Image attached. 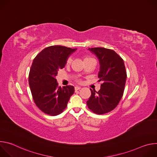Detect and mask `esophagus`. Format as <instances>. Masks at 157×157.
<instances>
[{"instance_id":"obj_1","label":"esophagus","mask_w":157,"mask_h":157,"mask_svg":"<svg viewBox=\"0 0 157 157\" xmlns=\"http://www.w3.org/2000/svg\"><path fill=\"white\" fill-rule=\"evenodd\" d=\"M80 89H81V87H79V86H75V91H78V90H79Z\"/></svg>"}]
</instances>
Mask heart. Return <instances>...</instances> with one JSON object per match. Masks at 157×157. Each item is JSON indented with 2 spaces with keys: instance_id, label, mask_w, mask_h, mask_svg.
Returning a JSON list of instances; mask_svg holds the SVG:
<instances>
[{
  "instance_id": "1",
  "label": "heart",
  "mask_w": 157,
  "mask_h": 157,
  "mask_svg": "<svg viewBox=\"0 0 157 157\" xmlns=\"http://www.w3.org/2000/svg\"><path fill=\"white\" fill-rule=\"evenodd\" d=\"M89 58H89V57H86L84 59H89ZM71 61H72V59H71V57H70V58H68V59H67V60H66V64H70L71 63Z\"/></svg>"
}]
</instances>
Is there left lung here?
Wrapping results in <instances>:
<instances>
[{
    "instance_id": "1",
    "label": "left lung",
    "mask_w": 157,
    "mask_h": 157,
    "mask_svg": "<svg viewBox=\"0 0 157 157\" xmlns=\"http://www.w3.org/2000/svg\"><path fill=\"white\" fill-rule=\"evenodd\" d=\"M99 59V81H102L99 91L92 90L87 101L88 108L97 114H104L116 107L124 91L127 73L124 60L114 50L98 47L88 48Z\"/></svg>"
}]
</instances>
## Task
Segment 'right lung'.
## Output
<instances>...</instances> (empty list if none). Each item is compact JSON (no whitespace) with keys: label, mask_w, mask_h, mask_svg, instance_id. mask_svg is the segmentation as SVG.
Listing matches in <instances>:
<instances>
[{"label":"right lung","mask_w":157,"mask_h":157,"mask_svg":"<svg viewBox=\"0 0 157 157\" xmlns=\"http://www.w3.org/2000/svg\"><path fill=\"white\" fill-rule=\"evenodd\" d=\"M77 48L55 45L44 48L33 61L29 82L33 101L44 113L50 116L60 114L66 108L75 92L73 86H58L56 79L59 69Z\"/></svg>","instance_id":"obj_1"}]
</instances>
